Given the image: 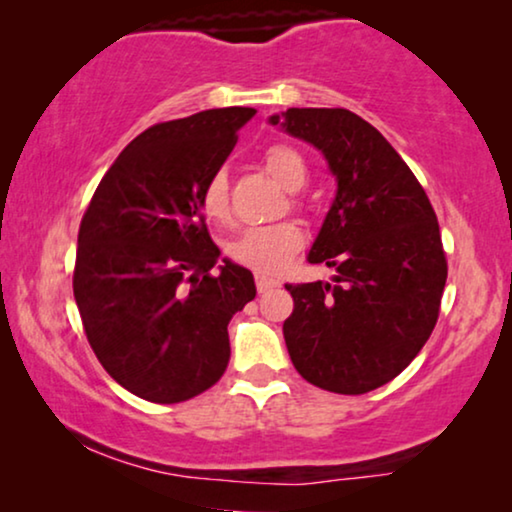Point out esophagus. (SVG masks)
Returning <instances> with one entry per match:
<instances>
[{
  "label": "esophagus",
  "instance_id": "34e87169",
  "mask_svg": "<svg viewBox=\"0 0 512 512\" xmlns=\"http://www.w3.org/2000/svg\"><path fill=\"white\" fill-rule=\"evenodd\" d=\"M277 286H279L277 279H272L268 275H261V272H256V289H258V293H268L272 289H277Z\"/></svg>",
  "mask_w": 512,
  "mask_h": 512
}]
</instances>
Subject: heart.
<instances>
[{
	"mask_svg": "<svg viewBox=\"0 0 512 512\" xmlns=\"http://www.w3.org/2000/svg\"><path fill=\"white\" fill-rule=\"evenodd\" d=\"M265 170L284 191L296 193L307 181V165L296 149L286 144L270 146L265 151ZM202 212L209 219L223 221L230 214V193L226 172L212 174L200 195ZM305 235L293 221H279L270 226H251L237 233L226 244V254L242 268L261 275H275L291 263V258L303 249Z\"/></svg>",
	"mask_w": 512,
	"mask_h": 512,
	"instance_id": "obj_1",
	"label": "heart"
}]
</instances>
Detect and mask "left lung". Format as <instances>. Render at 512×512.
I'll return each mask as SVG.
<instances>
[{
	"mask_svg": "<svg viewBox=\"0 0 512 512\" xmlns=\"http://www.w3.org/2000/svg\"><path fill=\"white\" fill-rule=\"evenodd\" d=\"M268 121L321 151L338 184L307 254L335 268L333 284H286V349L314 387L366 394L401 375L436 326L447 279L436 212L394 146L352 111Z\"/></svg>",
	"mask_w": 512,
	"mask_h": 512,
	"instance_id": "1",
	"label": "left lung"
}]
</instances>
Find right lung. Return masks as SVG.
Here are the masks:
<instances>
[{"mask_svg": "<svg viewBox=\"0 0 512 512\" xmlns=\"http://www.w3.org/2000/svg\"><path fill=\"white\" fill-rule=\"evenodd\" d=\"M256 109L158 123L121 151L81 219L74 298L104 370L144 401L181 403L226 373L228 324L254 275L221 258L200 195Z\"/></svg>", "mask_w": 512, "mask_h": 512, "instance_id": "1", "label": "right lung"}]
</instances>
